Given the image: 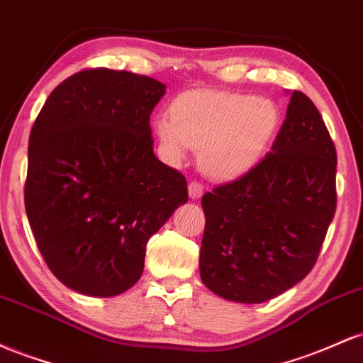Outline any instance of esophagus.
Here are the masks:
<instances>
[{
	"mask_svg": "<svg viewBox=\"0 0 363 363\" xmlns=\"http://www.w3.org/2000/svg\"><path fill=\"white\" fill-rule=\"evenodd\" d=\"M203 194V186L199 184V182H189V198L191 199H198L199 196Z\"/></svg>",
	"mask_w": 363,
	"mask_h": 363,
	"instance_id": "1",
	"label": "esophagus"
}]
</instances>
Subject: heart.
Masks as SVG:
<instances>
[{"mask_svg":"<svg viewBox=\"0 0 363 363\" xmlns=\"http://www.w3.org/2000/svg\"><path fill=\"white\" fill-rule=\"evenodd\" d=\"M280 121V107L268 97L199 90L179 97L172 118H157L155 131L172 162H181L189 147L201 148V169L211 177L228 179L259 160Z\"/></svg>","mask_w":363,"mask_h":363,"instance_id":"obj_1","label":"heart"}]
</instances>
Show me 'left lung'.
Listing matches in <instances>:
<instances>
[{"label":"left lung","mask_w":363,"mask_h":363,"mask_svg":"<svg viewBox=\"0 0 363 363\" xmlns=\"http://www.w3.org/2000/svg\"><path fill=\"white\" fill-rule=\"evenodd\" d=\"M201 205L199 274L213 294L261 303L303 280L336 211V150L314 102L291 91L272 152Z\"/></svg>","instance_id":"1"}]
</instances>
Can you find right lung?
<instances>
[{"mask_svg":"<svg viewBox=\"0 0 363 363\" xmlns=\"http://www.w3.org/2000/svg\"><path fill=\"white\" fill-rule=\"evenodd\" d=\"M150 77L95 68L51 91L28 140L25 210L45 264L90 297L140 280L148 239L187 201L186 177L153 153Z\"/></svg>","mask_w":363,"mask_h":363,"instance_id":"1","label":"right lung"}]
</instances>
